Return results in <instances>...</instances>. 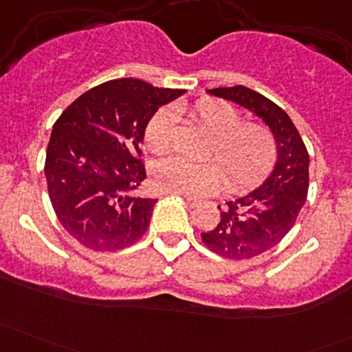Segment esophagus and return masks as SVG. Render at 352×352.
I'll use <instances>...</instances> for the list:
<instances>
[{
    "label": "esophagus",
    "instance_id": "1",
    "mask_svg": "<svg viewBox=\"0 0 352 352\" xmlns=\"http://www.w3.org/2000/svg\"><path fill=\"white\" fill-rule=\"evenodd\" d=\"M186 201H187V204L190 206V208H196V206H199L201 204V199L199 197H196V196H189V194H186Z\"/></svg>",
    "mask_w": 352,
    "mask_h": 352
}]
</instances>
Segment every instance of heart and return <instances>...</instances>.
Instances as JSON below:
<instances>
[{
  "label": "heart",
  "mask_w": 352,
  "mask_h": 352,
  "mask_svg": "<svg viewBox=\"0 0 352 352\" xmlns=\"http://www.w3.org/2000/svg\"><path fill=\"white\" fill-rule=\"evenodd\" d=\"M187 113L214 136L209 150L212 162L190 163L172 156L155 163L151 177L160 190L204 196L221 189L226 175L228 189L247 190L271 172L278 144L267 127L243 122L239 109L218 98H201L187 109ZM173 122L168 109L158 110L148 122L144 144L153 155H165L170 150Z\"/></svg>",
  "instance_id": "1"
}]
</instances>
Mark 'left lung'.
I'll return each instance as SVG.
<instances>
[{"mask_svg":"<svg viewBox=\"0 0 352 352\" xmlns=\"http://www.w3.org/2000/svg\"><path fill=\"white\" fill-rule=\"evenodd\" d=\"M208 91L252 110L267 124L278 144V162L267 180L254 192L218 206L219 223L211 232L201 233L202 243L221 257H257L285 239L307 201V146L289 116L258 91L242 85Z\"/></svg>","mask_w":352,"mask_h":352,"instance_id":"1","label":"left lung"}]
</instances>
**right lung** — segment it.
<instances>
[{
	"mask_svg": "<svg viewBox=\"0 0 352 352\" xmlns=\"http://www.w3.org/2000/svg\"><path fill=\"white\" fill-rule=\"evenodd\" d=\"M182 94L120 78L85 91L54 122L44 166L49 197L63 228L83 247L113 252L144 235L156 204L140 194L144 129Z\"/></svg>",
	"mask_w": 352,
	"mask_h": 352,
	"instance_id": "right-lung-1",
	"label": "right lung"
}]
</instances>
